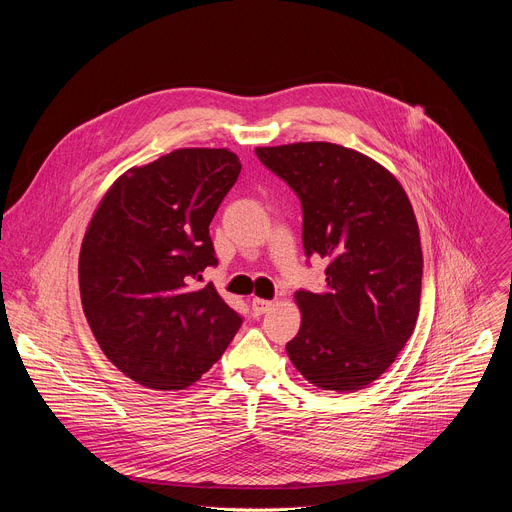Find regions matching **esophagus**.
<instances>
[{
	"mask_svg": "<svg viewBox=\"0 0 512 512\" xmlns=\"http://www.w3.org/2000/svg\"><path fill=\"white\" fill-rule=\"evenodd\" d=\"M271 308H273V302H271V300H261V298H253V300H251V310H253L255 316H263V314H267Z\"/></svg>",
	"mask_w": 512,
	"mask_h": 512,
	"instance_id": "esophagus-1",
	"label": "esophagus"
}]
</instances>
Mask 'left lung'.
Here are the masks:
<instances>
[{"label": "left lung", "mask_w": 512, "mask_h": 512, "mask_svg": "<svg viewBox=\"0 0 512 512\" xmlns=\"http://www.w3.org/2000/svg\"><path fill=\"white\" fill-rule=\"evenodd\" d=\"M302 202L306 255L328 259L320 294L296 291L302 326L285 350L306 381L352 393L379 379L419 316L423 257L411 202L375 160L328 141L257 148Z\"/></svg>", "instance_id": "obj_1"}]
</instances>
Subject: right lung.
I'll return each instance as SVG.
<instances>
[{"label": "right lung", "mask_w": 512, "mask_h": 512, "mask_svg": "<svg viewBox=\"0 0 512 512\" xmlns=\"http://www.w3.org/2000/svg\"><path fill=\"white\" fill-rule=\"evenodd\" d=\"M239 172L229 150H176L127 170L91 218L83 310L105 356L143 387H190L241 328L212 283L194 287L218 263L208 225Z\"/></svg>", "instance_id": "obj_1"}]
</instances>
